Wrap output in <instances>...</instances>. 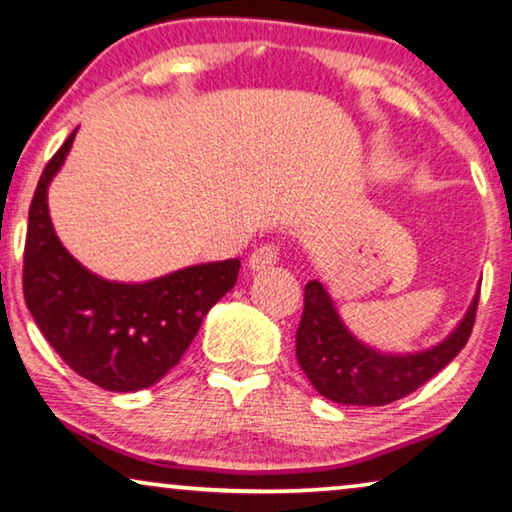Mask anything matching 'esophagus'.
<instances>
[{"label":"esophagus","instance_id":"obj_1","mask_svg":"<svg viewBox=\"0 0 512 512\" xmlns=\"http://www.w3.org/2000/svg\"><path fill=\"white\" fill-rule=\"evenodd\" d=\"M278 255L280 250L278 246H273V243H264V246H259L253 250V255L248 257V266L253 271H264V269H271V266L278 262Z\"/></svg>","mask_w":512,"mask_h":512}]
</instances>
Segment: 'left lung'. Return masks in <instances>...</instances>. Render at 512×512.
I'll list each match as a JSON object with an SVG mask.
<instances>
[{
	"mask_svg": "<svg viewBox=\"0 0 512 512\" xmlns=\"http://www.w3.org/2000/svg\"><path fill=\"white\" fill-rule=\"evenodd\" d=\"M478 289L451 335L417 353H383L360 342L344 326L328 289L305 285L303 319L296 332V358L316 392L344 405H387L415 392L465 348L472 335Z\"/></svg>",
	"mask_w": 512,
	"mask_h": 512,
	"instance_id": "1",
	"label": "left lung"
}]
</instances>
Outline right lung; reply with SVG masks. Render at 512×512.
Instances as JSON below:
<instances>
[{"label":"right lung","instance_id":"1","mask_svg":"<svg viewBox=\"0 0 512 512\" xmlns=\"http://www.w3.org/2000/svg\"><path fill=\"white\" fill-rule=\"evenodd\" d=\"M75 134L77 129L45 166L31 200L24 300L72 371L111 392H139L180 362L205 314L234 287L241 262L186 266L132 285L104 280L81 266L56 237L47 207V189Z\"/></svg>","mask_w":512,"mask_h":512}]
</instances>
